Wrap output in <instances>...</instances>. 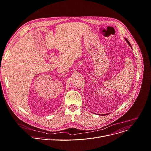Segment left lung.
I'll list each match as a JSON object with an SVG mask.
<instances>
[{
    "mask_svg": "<svg viewBox=\"0 0 151 151\" xmlns=\"http://www.w3.org/2000/svg\"><path fill=\"white\" fill-rule=\"evenodd\" d=\"M125 40H126V42L128 43V45L131 46V47L132 48V46H131V44H130V43L128 42V40L126 38H125ZM107 114H109V113H107V114H99V115H100V116H105V115H107Z\"/></svg>",
    "mask_w": 151,
    "mask_h": 151,
    "instance_id": "8db88e82",
    "label": "left lung"
}]
</instances>
